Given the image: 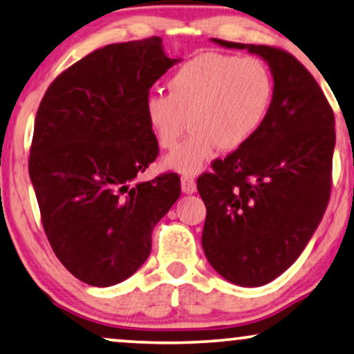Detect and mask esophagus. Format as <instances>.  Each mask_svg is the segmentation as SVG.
<instances>
[{
    "label": "esophagus",
    "mask_w": 354,
    "mask_h": 354,
    "mask_svg": "<svg viewBox=\"0 0 354 354\" xmlns=\"http://www.w3.org/2000/svg\"><path fill=\"white\" fill-rule=\"evenodd\" d=\"M182 192L187 193V195H192V193L196 192V182L192 176L182 177Z\"/></svg>",
    "instance_id": "1"
}]
</instances>
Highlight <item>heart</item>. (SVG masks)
Segmentation results:
<instances>
[{
  "instance_id": "b5f03b06",
  "label": "heart",
  "mask_w": 354,
  "mask_h": 354,
  "mask_svg": "<svg viewBox=\"0 0 354 354\" xmlns=\"http://www.w3.org/2000/svg\"><path fill=\"white\" fill-rule=\"evenodd\" d=\"M169 93L149 91L143 113L158 145L171 149L166 167L200 172L217 149L235 151L251 142L268 119L274 100V77L264 61L222 53H203L169 77Z\"/></svg>"
}]
</instances>
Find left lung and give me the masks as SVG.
I'll use <instances>...</instances> for the list:
<instances>
[{"label": "left lung", "instance_id": "1", "mask_svg": "<svg viewBox=\"0 0 354 354\" xmlns=\"http://www.w3.org/2000/svg\"><path fill=\"white\" fill-rule=\"evenodd\" d=\"M212 41L264 57L274 77L272 106L256 137L214 159L196 180L207 211V261L229 282L259 287L297 261L326 212L335 118L316 79L288 51Z\"/></svg>", "mask_w": 354, "mask_h": 354}]
</instances>
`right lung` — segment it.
<instances>
[{
	"mask_svg": "<svg viewBox=\"0 0 354 354\" xmlns=\"http://www.w3.org/2000/svg\"><path fill=\"white\" fill-rule=\"evenodd\" d=\"M176 62L159 37L113 43L61 72L38 106L28 174L43 229L62 266L93 287L137 272L180 196L176 172L137 182L159 154L143 101Z\"/></svg>",
	"mask_w": 354,
	"mask_h": 354,
	"instance_id": "right-lung-1",
	"label": "right lung"
}]
</instances>
